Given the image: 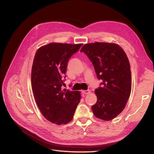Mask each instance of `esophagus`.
Masks as SVG:
<instances>
[{"instance_id": "esophagus-1", "label": "esophagus", "mask_w": 154, "mask_h": 154, "mask_svg": "<svg viewBox=\"0 0 154 154\" xmlns=\"http://www.w3.org/2000/svg\"><path fill=\"white\" fill-rule=\"evenodd\" d=\"M82 94H89V93L91 92V91H89V90H87V91H82Z\"/></svg>"}]
</instances>
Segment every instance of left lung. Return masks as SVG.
<instances>
[{
	"label": "left lung",
	"mask_w": 154,
	"mask_h": 154,
	"mask_svg": "<svg viewBox=\"0 0 154 154\" xmlns=\"http://www.w3.org/2000/svg\"><path fill=\"white\" fill-rule=\"evenodd\" d=\"M80 52L89 58L101 81V86L95 90L97 102L91 107L93 113L104 121L112 119L123 111L131 92L127 56L119 45L105 42L85 44Z\"/></svg>",
	"instance_id": "obj_1"
}]
</instances>
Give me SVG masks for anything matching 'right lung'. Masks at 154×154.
Masks as SVG:
<instances>
[{"label":"right lung","mask_w":154,"mask_h":154,"mask_svg":"<svg viewBox=\"0 0 154 154\" xmlns=\"http://www.w3.org/2000/svg\"><path fill=\"white\" fill-rule=\"evenodd\" d=\"M82 44L50 43L35 54L31 70V85L36 103L44 117L57 125L73 118L81 99L80 92L62 89L67 63Z\"/></svg>","instance_id":"right-lung-1"}]
</instances>
